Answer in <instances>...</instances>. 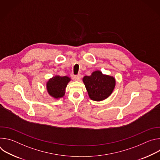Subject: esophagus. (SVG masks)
<instances>
[{
    "label": "esophagus",
    "instance_id": "1",
    "mask_svg": "<svg viewBox=\"0 0 160 160\" xmlns=\"http://www.w3.org/2000/svg\"><path fill=\"white\" fill-rule=\"evenodd\" d=\"M74 78H75V80H77V81H78V80H80V78H81V75L78 74V75H75V76H74Z\"/></svg>",
    "mask_w": 160,
    "mask_h": 160
}]
</instances>
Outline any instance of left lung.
Masks as SVG:
<instances>
[{
  "label": "left lung",
  "instance_id": "1",
  "mask_svg": "<svg viewBox=\"0 0 160 160\" xmlns=\"http://www.w3.org/2000/svg\"><path fill=\"white\" fill-rule=\"evenodd\" d=\"M83 81L90 98L96 101L108 98L115 86V78L104 75L99 71L93 72L90 76H85Z\"/></svg>",
  "mask_w": 160,
  "mask_h": 160
}]
</instances>
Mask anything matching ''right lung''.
<instances>
[{"instance_id":"obj_1","label":"right lung","mask_w":160,"mask_h":160,"mask_svg":"<svg viewBox=\"0 0 160 160\" xmlns=\"http://www.w3.org/2000/svg\"><path fill=\"white\" fill-rule=\"evenodd\" d=\"M70 78L68 77L56 76L50 79L47 83L48 93L55 98H62L65 93V88Z\"/></svg>"}]
</instances>
